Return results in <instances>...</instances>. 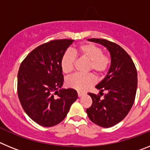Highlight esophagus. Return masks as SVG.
I'll list each match as a JSON object with an SVG mask.
<instances>
[{
	"label": "esophagus",
	"mask_w": 150,
	"mask_h": 150,
	"mask_svg": "<svg viewBox=\"0 0 150 150\" xmlns=\"http://www.w3.org/2000/svg\"><path fill=\"white\" fill-rule=\"evenodd\" d=\"M77 95H78V97H82L83 95H84V93H83V92H80V91H78Z\"/></svg>",
	"instance_id": "1"
}]
</instances>
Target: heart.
<instances>
[{
  "label": "heart",
  "instance_id": "heart-1",
  "mask_svg": "<svg viewBox=\"0 0 150 150\" xmlns=\"http://www.w3.org/2000/svg\"><path fill=\"white\" fill-rule=\"evenodd\" d=\"M76 55L88 62V71H92L97 75H102L108 70L110 59L104 53L101 47L91 43L79 46L75 50V54L66 52L61 61V67L64 74H70L74 71L76 61ZM95 78L92 74H75L66 80V84L70 88L79 91L88 89L95 83Z\"/></svg>",
  "mask_w": 150,
  "mask_h": 150
}]
</instances>
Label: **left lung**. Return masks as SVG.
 Returning <instances> with one entry per match:
<instances>
[{
	"instance_id": "obj_1",
	"label": "left lung",
	"mask_w": 150,
	"mask_h": 150,
	"mask_svg": "<svg viewBox=\"0 0 150 150\" xmlns=\"http://www.w3.org/2000/svg\"><path fill=\"white\" fill-rule=\"evenodd\" d=\"M88 40L107 47L110 52L111 65L106 77L96 86L100 95L88 93L92 104L86 112L92 122L110 128L120 122L132 109L137 87V69L132 58L120 45L105 39ZM104 91L108 93L104 96ZM102 95L104 98L100 99Z\"/></svg>"
}]
</instances>
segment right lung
Segmentation results:
<instances>
[{"instance_id":"1","label":"right lung","mask_w":150,"mask_h":150,"mask_svg":"<svg viewBox=\"0 0 150 150\" xmlns=\"http://www.w3.org/2000/svg\"><path fill=\"white\" fill-rule=\"evenodd\" d=\"M74 41L54 40L40 45L19 67L17 83L19 101L28 116L42 126L52 127L63 121L77 99L76 91L73 88L57 91L64 82L62 58ZM55 93L56 97L54 96Z\"/></svg>"}]
</instances>
